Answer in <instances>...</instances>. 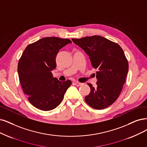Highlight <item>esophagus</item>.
Masks as SVG:
<instances>
[{
	"label": "esophagus",
	"instance_id": "1",
	"mask_svg": "<svg viewBox=\"0 0 147 147\" xmlns=\"http://www.w3.org/2000/svg\"><path fill=\"white\" fill-rule=\"evenodd\" d=\"M74 85H76V86H81V85H82L83 84H82V83H80V82H74Z\"/></svg>",
	"mask_w": 147,
	"mask_h": 147
}]
</instances>
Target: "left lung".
<instances>
[{"instance_id": "left-lung-1", "label": "left lung", "mask_w": 147, "mask_h": 147, "mask_svg": "<svg viewBox=\"0 0 147 147\" xmlns=\"http://www.w3.org/2000/svg\"><path fill=\"white\" fill-rule=\"evenodd\" d=\"M73 42L88 54L96 72L97 86L87 84L91 88L85 100L96 110L112 105L121 94L128 71V62L117 43L100 36L72 39Z\"/></svg>"}]
</instances>
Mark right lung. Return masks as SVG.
<instances>
[{"mask_svg":"<svg viewBox=\"0 0 147 147\" xmlns=\"http://www.w3.org/2000/svg\"><path fill=\"white\" fill-rule=\"evenodd\" d=\"M69 43L68 39L43 37L27 46L19 59L18 71L22 88L38 109L50 111L56 108L71 85L69 80L61 82L54 78L51 73L56 67L59 50Z\"/></svg>","mask_w":147,"mask_h":147,"instance_id":"obj_1","label":"right lung"}]
</instances>
